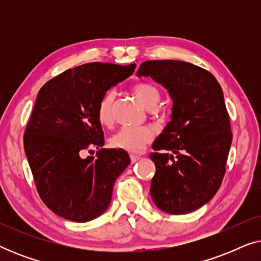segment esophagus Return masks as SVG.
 Wrapping results in <instances>:
<instances>
[{
  "label": "esophagus",
  "mask_w": 261,
  "mask_h": 261,
  "mask_svg": "<svg viewBox=\"0 0 261 261\" xmlns=\"http://www.w3.org/2000/svg\"><path fill=\"white\" fill-rule=\"evenodd\" d=\"M139 159H140V156H139V155H135V154H130V160H132V163H137Z\"/></svg>",
  "instance_id": "obj_1"
}]
</instances>
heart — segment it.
<instances>
[{
	"label": "heart",
	"mask_w": 261,
	"mask_h": 261,
	"mask_svg": "<svg viewBox=\"0 0 261 261\" xmlns=\"http://www.w3.org/2000/svg\"><path fill=\"white\" fill-rule=\"evenodd\" d=\"M134 95L139 102L148 110L158 108L162 94L155 85L144 83L134 88ZM115 98V92L109 90L105 92L97 105V120L102 126H109L113 122V103ZM153 133L148 128H132L123 127L110 139L113 147L123 149L130 153H140L144 151L146 145L151 142Z\"/></svg>",
	"instance_id": "b5f03b06"
}]
</instances>
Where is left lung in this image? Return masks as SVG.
<instances>
[{
  "mask_svg": "<svg viewBox=\"0 0 261 261\" xmlns=\"http://www.w3.org/2000/svg\"><path fill=\"white\" fill-rule=\"evenodd\" d=\"M138 77H151L172 99L169 123L153 142L151 197L172 215L195 212L222 183L231 145L223 91L204 69L179 60H148Z\"/></svg>",
  "mask_w": 261,
  "mask_h": 261,
  "instance_id": "1",
  "label": "left lung"
}]
</instances>
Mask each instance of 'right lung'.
Instances as JSON below:
<instances>
[{"label":"right lung","mask_w":261,"mask_h":261,"mask_svg":"<svg viewBox=\"0 0 261 261\" xmlns=\"http://www.w3.org/2000/svg\"><path fill=\"white\" fill-rule=\"evenodd\" d=\"M122 66L89 63L48 81L38 92L23 135L24 153L38 192L56 215L88 222L112 201L117 177L130 164L123 149L101 148L97 158L81 153L105 145L97 105L105 92L134 72Z\"/></svg>","instance_id":"right-lung-1"}]
</instances>
